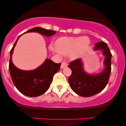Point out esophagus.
Here are the masks:
<instances>
[{"label": "esophagus", "mask_w": 126, "mask_h": 126, "mask_svg": "<svg viewBox=\"0 0 126 126\" xmlns=\"http://www.w3.org/2000/svg\"><path fill=\"white\" fill-rule=\"evenodd\" d=\"M67 66V63H66V62H63L62 63V64H61V68L62 69H63V68L64 67H66Z\"/></svg>", "instance_id": "1"}]
</instances>
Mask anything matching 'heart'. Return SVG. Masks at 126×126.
Here are the masks:
<instances>
[{
  "label": "heart",
  "instance_id": "1",
  "mask_svg": "<svg viewBox=\"0 0 126 126\" xmlns=\"http://www.w3.org/2000/svg\"><path fill=\"white\" fill-rule=\"evenodd\" d=\"M90 44L89 39L86 37H62L59 38L56 43V47L53 50L59 54H66L72 53L73 59L77 58L88 48Z\"/></svg>",
  "mask_w": 126,
  "mask_h": 126
}]
</instances>
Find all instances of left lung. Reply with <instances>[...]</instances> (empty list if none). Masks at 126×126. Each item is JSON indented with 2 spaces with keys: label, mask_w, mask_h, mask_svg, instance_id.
<instances>
[{
  "label": "left lung",
  "mask_w": 126,
  "mask_h": 126,
  "mask_svg": "<svg viewBox=\"0 0 126 126\" xmlns=\"http://www.w3.org/2000/svg\"><path fill=\"white\" fill-rule=\"evenodd\" d=\"M95 50H101L105 56V68L98 75H89L85 73L80 59L69 63L72 75L68 79L70 88L76 94L83 97H89L97 94L105 88L109 80L111 71V54L107 44L101 41L96 43Z\"/></svg>",
  "instance_id": "8db88e82"
}]
</instances>
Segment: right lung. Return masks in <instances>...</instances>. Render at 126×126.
I'll list each match as a JSON object with an SVG mask.
<instances>
[{
	"mask_svg": "<svg viewBox=\"0 0 126 126\" xmlns=\"http://www.w3.org/2000/svg\"><path fill=\"white\" fill-rule=\"evenodd\" d=\"M31 32H37L47 37L54 35L56 32L53 30L35 27L25 33ZM21 35L18 37L11 50L9 64L10 75L14 85L21 93L26 96L35 97L43 94L48 90L53 76L59 70L61 63H56L51 60L46 59L43 64L35 70L25 71L19 69L13 64L12 54L16 42Z\"/></svg>",
	"mask_w": 126,
	"mask_h": 126,
	"instance_id": "1",
	"label": "right lung"
}]
</instances>
